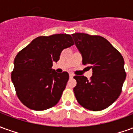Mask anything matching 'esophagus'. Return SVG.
Segmentation results:
<instances>
[{
	"label": "esophagus",
	"instance_id": "1",
	"mask_svg": "<svg viewBox=\"0 0 133 133\" xmlns=\"http://www.w3.org/2000/svg\"><path fill=\"white\" fill-rule=\"evenodd\" d=\"M69 75H70V78H72V77L74 76V75H73L72 73H70Z\"/></svg>",
	"mask_w": 133,
	"mask_h": 133
}]
</instances>
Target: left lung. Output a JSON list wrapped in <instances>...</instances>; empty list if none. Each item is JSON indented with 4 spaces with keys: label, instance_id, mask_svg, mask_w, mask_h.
Returning <instances> with one entry per match:
<instances>
[{
    "label": "left lung",
    "instance_id": "1",
    "mask_svg": "<svg viewBox=\"0 0 133 133\" xmlns=\"http://www.w3.org/2000/svg\"><path fill=\"white\" fill-rule=\"evenodd\" d=\"M83 65L92 68L90 80L75 75L73 88L76 100L85 108L100 111L111 105L120 96L126 78L123 56L111 44L100 35L72 34Z\"/></svg>",
    "mask_w": 133,
    "mask_h": 133
}]
</instances>
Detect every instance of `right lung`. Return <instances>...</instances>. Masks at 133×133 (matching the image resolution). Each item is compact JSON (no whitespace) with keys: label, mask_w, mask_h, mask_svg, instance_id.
<instances>
[{"label":"right lung","mask_w":133,"mask_h":133,"mask_svg":"<svg viewBox=\"0 0 133 133\" xmlns=\"http://www.w3.org/2000/svg\"><path fill=\"white\" fill-rule=\"evenodd\" d=\"M73 44L68 34L39 36L17 54L11 80L16 95L24 105L34 110H44L58 103L69 75L55 72L52 63H57L62 50Z\"/></svg>","instance_id":"add662e5"}]
</instances>
